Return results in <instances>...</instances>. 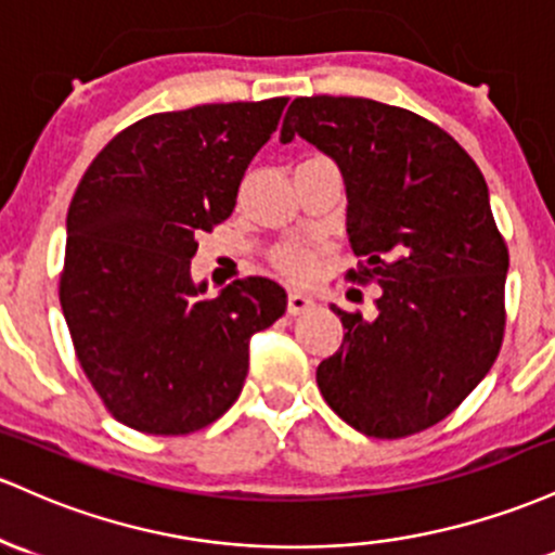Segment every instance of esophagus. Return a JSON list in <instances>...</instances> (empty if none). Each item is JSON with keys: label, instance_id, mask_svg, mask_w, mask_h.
I'll list each match as a JSON object with an SVG mask.
<instances>
[{"label": "esophagus", "instance_id": "34e87169", "mask_svg": "<svg viewBox=\"0 0 555 555\" xmlns=\"http://www.w3.org/2000/svg\"><path fill=\"white\" fill-rule=\"evenodd\" d=\"M314 307V298L301 294V291H291L288 294V314H304V311H309Z\"/></svg>", "mask_w": 555, "mask_h": 555}]
</instances>
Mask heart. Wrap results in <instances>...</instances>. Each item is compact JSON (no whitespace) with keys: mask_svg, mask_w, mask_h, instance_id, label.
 Instances as JSON below:
<instances>
[{"mask_svg":"<svg viewBox=\"0 0 555 555\" xmlns=\"http://www.w3.org/2000/svg\"><path fill=\"white\" fill-rule=\"evenodd\" d=\"M317 259H320V248L311 244H285L275 248L272 254V261L285 278L291 280H309L317 272Z\"/></svg>","mask_w":555,"mask_h":555,"instance_id":"1","label":"heart"}]
</instances>
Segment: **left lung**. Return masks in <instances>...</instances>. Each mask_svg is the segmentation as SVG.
Segmentation results:
<instances>
[{
  "instance_id": "left-lung-1",
  "label": "left lung",
  "mask_w": 555,
  "mask_h": 555,
  "mask_svg": "<svg viewBox=\"0 0 555 555\" xmlns=\"http://www.w3.org/2000/svg\"><path fill=\"white\" fill-rule=\"evenodd\" d=\"M301 135L338 165L353 280L377 314L338 311L346 338L317 366L340 420L370 438L438 425L488 375L503 340L508 248L475 159L414 112L359 96H298L280 141Z\"/></svg>"
}]
</instances>
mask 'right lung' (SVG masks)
Returning <instances> with one entry per match:
<instances>
[{
	"instance_id": "right-lung-1",
	"label": "right lung",
	"mask_w": 555,
	"mask_h": 555,
	"mask_svg": "<svg viewBox=\"0 0 555 555\" xmlns=\"http://www.w3.org/2000/svg\"><path fill=\"white\" fill-rule=\"evenodd\" d=\"M285 96L159 112L117 133L67 209L60 304L93 390L122 425L189 435L241 396L248 340L285 311L275 280L207 296L198 235L228 220Z\"/></svg>"
}]
</instances>
